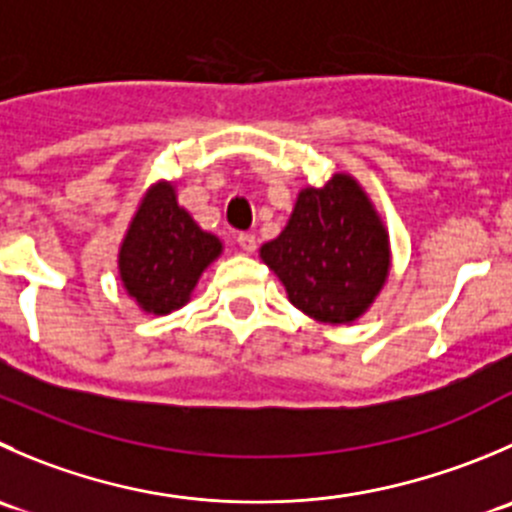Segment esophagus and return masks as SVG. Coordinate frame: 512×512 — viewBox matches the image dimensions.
I'll list each match as a JSON object with an SVG mask.
<instances>
[{"label": "esophagus", "instance_id": "1", "mask_svg": "<svg viewBox=\"0 0 512 512\" xmlns=\"http://www.w3.org/2000/svg\"><path fill=\"white\" fill-rule=\"evenodd\" d=\"M237 245H240L242 252L252 255V252L257 250V237L252 235V232H240V235H237Z\"/></svg>", "mask_w": 512, "mask_h": 512}]
</instances>
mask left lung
<instances>
[{"label": "left lung", "instance_id": "1", "mask_svg": "<svg viewBox=\"0 0 512 512\" xmlns=\"http://www.w3.org/2000/svg\"><path fill=\"white\" fill-rule=\"evenodd\" d=\"M287 300L325 325L367 312L390 275V235L360 182L337 172L297 195L285 230L260 247Z\"/></svg>", "mask_w": 512, "mask_h": 512}]
</instances>
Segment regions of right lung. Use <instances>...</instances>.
<instances>
[{"instance_id": "add662e5", "label": "right lung", "mask_w": 512, "mask_h": 512, "mask_svg": "<svg viewBox=\"0 0 512 512\" xmlns=\"http://www.w3.org/2000/svg\"><path fill=\"white\" fill-rule=\"evenodd\" d=\"M222 255V240L202 230L177 202L175 182H155L140 200L119 245V280L150 315L187 305L197 280Z\"/></svg>"}]
</instances>
